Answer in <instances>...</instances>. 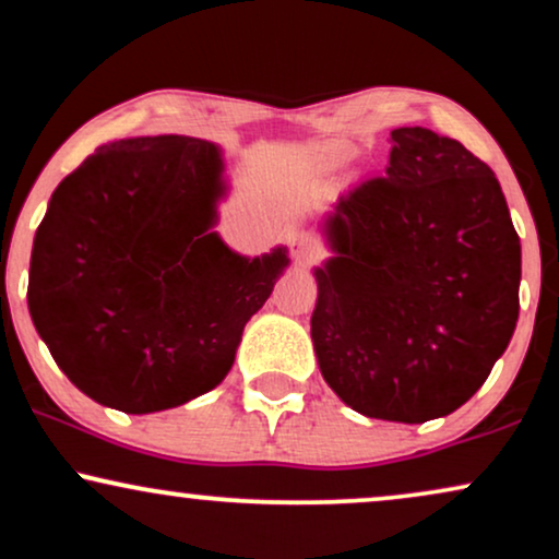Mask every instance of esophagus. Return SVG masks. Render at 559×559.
<instances>
[{
	"label": "esophagus",
	"mask_w": 559,
	"mask_h": 559,
	"mask_svg": "<svg viewBox=\"0 0 559 559\" xmlns=\"http://www.w3.org/2000/svg\"><path fill=\"white\" fill-rule=\"evenodd\" d=\"M292 254L297 258V262L301 265H312V262L320 260V245L318 241H312L305 234H294L292 237Z\"/></svg>",
	"instance_id": "1"
}]
</instances>
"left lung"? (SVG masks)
<instances>
[{
	"label": "left lung",
	"instance_id": "8db88e82",
	"mask_svg": "<svg viewBox=\"0 0 559 559\" xmlns=\"http://www.w3.org/2000/svg\"><path fill=\"white\" fill-rule=\"evenodd\" d=\"M385 177L341 194L314 271L320 372L369 419L421 425L484 385L518 320L521 239L500 181L459 140L390 132Z\"/></svg>",
	"mask_w": 559,
	"mask_h": 559
}]
</instances>
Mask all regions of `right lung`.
Listing matches in <instances>:
<instances>
[{"label":"right lung","mask_w":559,"mask_h":559,"mask_svg":"<svg viewBox=\"0 0 559 559\" xmlns=\"http://www.w3.org/2000/svg\"><path fill=\"white\" fill-rule=\"evenodd\" d=\"M221 171L215 145L158 134L100 145L53 190L33 241L28 309L87 399L164 412L231 369L288 258H241L211 231Z\"/></svg>","instance_id":"obj_1"}]
</instances>
